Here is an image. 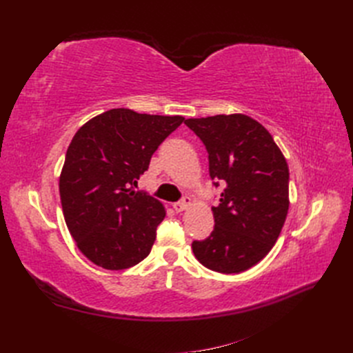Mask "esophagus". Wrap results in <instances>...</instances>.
I'll list each match as a JSON object with an SVG mask.
<instances>
[{"mask_svg":"<svg viewBox=\"0 0 353 353\" xmlns=\"http://www.w3.org/2000/svg\"><path fill=\"white\" fill-rule=\"evenodd\" d=\"M190 206H191V200H190L188 197H185L183 201L175 203V205H174V210H175L176 213H181V212L187 210Z\"/></svg>","mask_w":353,"mask_h":353,"instance_id":"esophagus-1","label":"esophagus"}]
</instances>
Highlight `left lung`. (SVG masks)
Segmentation results:
<instances>
[{"label":"left lung","instance_id":"left-lung-1","mask_svg":"<svg viewBox=\"0 0 353 353\" xmlns=\"http://www.w3.org/2000/svg\"><path fill=\"white\" fill-rule=\"evenodd\" d=\"M184 123L206 145L212 179L225 183L219 205L212 208V234L193 241L191 249L208 270L243 272L271 252L285 222L290 205L285 157L268 130L245 114Z\"/></svg>","mask_w":353,"mask_h":353}]
</instances>
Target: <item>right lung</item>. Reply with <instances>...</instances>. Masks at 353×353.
<instances>
[{
  "label": "right lung",
  "mask_w": 353,
  "mask_h": 353,
  "mask_svg": "<svg viewBox=\"0 0 353 353\" xmlns=\"http://www.w3.org/2000/svg\"><path fill=\"white\" fill-rule=\"evenodd\" d=\"M183 122L178 114L112 109L72 138L59 179L63 216L78 249L100 268L128 270L150 253L166 210L134 187Z\"/></svg>",
  "instance_id": "obj_1"
}]
</instances>
